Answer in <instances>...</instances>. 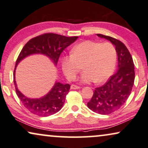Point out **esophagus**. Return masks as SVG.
Listing matches in <instances>:
<instances>
[{
  "label": "esophagus",
  "instance_id": "34e87169",
  "mask_svg": "<svg viewBox=\"0 0 148 148\" xmlns=\"http://www.w3.org/2000/svg\"><path fill=\"white\" fill-rule=\"evenodd\" d=\"M70 88L72 89H80V87H78V86H76L75 85H71Z\"/></svg>",
  "mask_w": 148,
  "mask_h": 148
}]
</instances>
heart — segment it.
Returning <instances> with one entry per match:
<instances>
[{
  "label": "heart",
  "instance_id": "1",
  "mask_svg": "<svg viewBox=\"0 0 148 148\" xmlns=\"http://www.w3.org/2000/svg\"><path fill=\"white\" fill-rule=\"evenodd\" d=\"M116 58V50L111 43L100 44L87 40L74 46L72 54L63 56L61 67L65 76L68 79L74 80L83 64L85 71L80 76V82L102 83L113 73Z\"/></svg>",
  "mask_w": 148,
  "mask_h": 148
}]
</instances>
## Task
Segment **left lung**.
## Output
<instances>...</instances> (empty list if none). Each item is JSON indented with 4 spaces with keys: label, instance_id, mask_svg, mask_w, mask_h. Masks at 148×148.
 <instances>
[{
    "label": "left lung",
    "instance_id": "obj_1",
    "mask_svg": "<svg viewBox=\"0 0 148 148\" xmlns=\"http://www.w3.org/2000/svg\"><path fill=\"white\" fill-rule=\"evenodd\" d=\"M97 36L110 41L115 46L118 67L106 84L96 88L87 106L95 113L108 115L117 111L130 96L135 76L134 66L130 52L122 42L102 34Z\"/></svg>",
    "mask_w": 148,
    "mask_h": 148
}]
</instances>
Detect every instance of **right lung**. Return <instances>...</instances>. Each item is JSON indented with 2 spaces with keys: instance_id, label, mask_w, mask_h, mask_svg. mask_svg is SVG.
<instances>
[{
  "instance_id": "obj_1",
  "label": "right lung",
  "mask_w": 148,
  "mask_h": 148,
  "mask_svg": "<svg viewBox=\"0 0 148 148\" xmlns=\"http://www.w3.org/2000/svg\"><path fill=\"white\" fill-rule=\"evenodd\" d=\"M78 37H65L55 33H46L29 40L20 52L17 59L14 72V83L17 96L24 106L33 114L42 117L53 115L63 107L65 97L69 92L70 85L56 81L47 94L40 98H30L20 92L16 82L17 65L24 58L33 55H43L49 58L57 66L59 56L65 48L74 43Z\"/></svg>"
}]
</instances>
